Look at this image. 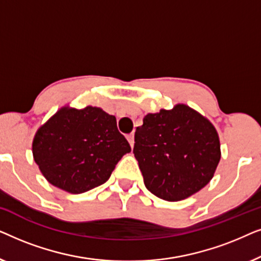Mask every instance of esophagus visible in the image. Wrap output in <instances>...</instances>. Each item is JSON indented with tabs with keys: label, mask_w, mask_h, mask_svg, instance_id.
<instances>
[{
	"label": "esophagus",
	"mask_w": 261,
	"mask_h": 261,
	"mask_svg": "<svg viewBox=\"0 0 261 261\" xmlns=\"http://www.w3.org/2000/svg\"><path fill=\"white\" fill-rule=\"evenodd\" d=\"M127 140H128V142H129L130 147H133V146H134V133L128 134L127 135Z\"/></svg>",
	"instance_id": "1"
}]
</instances>
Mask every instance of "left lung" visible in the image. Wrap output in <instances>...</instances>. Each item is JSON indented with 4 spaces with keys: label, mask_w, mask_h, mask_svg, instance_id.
Here are the masks:
<instances>
[{
    "label": "left lung",
    "mask_w": 261,
    "mask_h": 261,
    "mask_svg": "<svg viewBox=\"0 0 261 261\" xmlns=\"http://www.w3.org/2000/svg\"><path fill=\"white\" fill-rule=\"evenodd\" d=\"M133 153L145 187L156 197L177 202L212 179L221 158L212 123L190 107L147 114L134 135Z\"/></svg>",
    "instance_id": "obj_1"
}]
</instances>
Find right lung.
I'll return each mask as SVG.
<instances>
[{
    "label": "right lung",
    "mask_w": 261,
    "mask_h": 261,
    "mask_svg": "<svg viewBox=\"0 0 261 261\" xmlns=\"http://www.w3.org/2000/svg\"><path fill=\"white\" fill-rule=\"evenodd\" d=\"M130 146L116 126L115 116L101 108L60 109L33 140V156L55 187L82 194L109 179Z\"/></svg>",
    "instance_id": "obj_1"
}]
</instances>
